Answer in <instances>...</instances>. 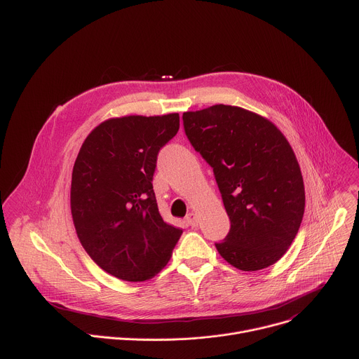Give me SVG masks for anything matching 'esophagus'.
Listing matches in <instances>:
<instances>
[{"mask_svg":"<svg viewBox=\"0 0 359 359\" xmlns=\"http://www.w3.org/2000/svg\"><path fill=\"white\" fill-rule=\"evenodd\" d=\"M186 223H187L189 226H191V227H196V226H197V215L193 213V212H190V213L186 216Z\"/></svg>","mask_w":359,"mask_h":359,"instance_id":"1","label":"esophagus"}]
</instances>
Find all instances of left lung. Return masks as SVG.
<instances>
[{
    "label": "left lung",
    "mask_w": 359,
    "mask_h": 359,
    "mask_svg": "<svg viewBox=\"0 0 359 359\" xmlns=\"http://www.w3.org/2000/svg\"><path fill=\"white\" fill-rule=\"evenodd\" d=\"M183 125L213 168L231 223L217 251L243 271L273 266L295 238L305 208L302 175L288 140L269 119L231 105L184 112Z\"/></svg>",
    "instance_id": "8db88e82"
}]
</instances>
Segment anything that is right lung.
<instances>
[{"mask_svg":"<svg viewBox=\"0 0 359 359\" xmlns=\"http://www.w3.org/2000/svg\"><path fill=\"white\" fill-rule=\"evenodd\" d=\"M179 114L130 115L97 125L72 170L71 212L89 257L123 281H146L170 260L183 230L163 222L153 173Z\"/></svg>","mask_w":359,"mask_h":359,"instance_id":"add662e5","label":"right lung"}]
</instances>
